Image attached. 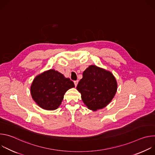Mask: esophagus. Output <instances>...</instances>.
Segmentation results:
<instances>
[{
    "mask_svg": "<svg viewBox=\"0 0 155 155\" xmlns=\"http://www.w3.org/2000/svg\"><path fill=\"white\" fill-rule=\"evenodd\" d=\"M78 80H77V81H74V84H75V87L77 86V84H78Z\"/></svg>",
    "mask_w": 155,
    "mask_h": 155,
    "instance_id": "esophagus-1",
    "label": "esophagus"
}]
</instances>
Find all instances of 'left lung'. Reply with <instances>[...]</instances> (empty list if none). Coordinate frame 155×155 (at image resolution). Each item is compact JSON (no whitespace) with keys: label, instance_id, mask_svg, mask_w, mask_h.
I'll return each instance as SVG.
<instances>
[{"label":"left lung","instance_id":"1","mask_svg":"<svg viewBox=\"0 0 155 155\" xmlns=\"http://www.w3.org/2000/svg\"><path fill=\"white\" fill-rule=\"evenodd\" d=\"M117 81L113 74L95 65H91L83 73L77 90L87 108L93 111L105 107L114 97Z\"/></svg>","mask_w":155,"mask_h":155}]
</instances>
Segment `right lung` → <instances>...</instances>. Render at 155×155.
Wrapping results in <instances>:
<instances>
[{
	"label": "right lung",
	"instance_id": "right-lung-1",
	"mask_svg": "<svg viewBox=\"0 0 155 155\" xmlns=\"http://www.w3.org/2000/svg\"><path fill=\"white\" fill-rule=\"evenodd\" d=\"M74 87L70 78L54 69H50L35 77L31 86V94L40 107L54 110L61 105L65 92Z\"/></svg>",
	"mask_w": 155,
	"mask_h": 155
}]
</instances>
